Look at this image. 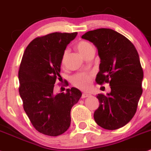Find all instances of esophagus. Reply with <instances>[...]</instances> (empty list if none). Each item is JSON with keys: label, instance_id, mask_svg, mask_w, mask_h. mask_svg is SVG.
<instances>
[{"label": "esophagus", "instance_id": "1", "mask_svg": "<svg viewBox=\"0 0 151 151\" xmlns=\"http://www.w3.org/2000/svg\"><path fill=\"white\" fill-rule=\"evenodd\" d=\"M90 94H88V93H83L82 94V98H86V97H89V96H90Z\"/></svg>", "mask_w": 151, "mask_h": 151}]
</instances>
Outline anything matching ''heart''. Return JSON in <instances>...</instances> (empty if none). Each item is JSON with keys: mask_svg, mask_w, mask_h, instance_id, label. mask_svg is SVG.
I'll return each mask as SVG.
<instances>
[{"mask_svg": "<svg viewBox=\"0 0 151 151\" xmlns=\"http://www.w3.org/2000/svg\"><path fill=\"white\" fill-rule=\"evenodd\" d=\"M77 49L78 50L80 54L83 56H85L88 54L91 49H94L93 45L89 42L86 41H81L77 44ZM68 54V51L65 50L63 52V56L61 58V64L63 65L65 63V60H66L67 56ZM72 83L74 86L78 87L83 90L88 89L91 86L92 83V77L90 75L86 73H79L76 74L72 78Z\"/></svg>", "mask_w": 151, "mask_h": 151, "instance_id": "1", "label": "heart"}]
</instances>
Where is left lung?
<instances>
[{"mask_svg": "<svg viewBox=\"0 0 151 151\" xmlns=\"http://www.w3.org/2000/svg\"><path fill=\"white\" fill-rule=\"evenodd\" d=\"M83 39L93 43L100 58L96 83H109L111 92L98 94L100 106L94 119L102 128L115 130L132 120L143 93V71L135 47L117 32L100 28L87 32Z\"/></svg>", "mask_w": 151, "mask_h": 151, "instance_id": "8db88e82", "label": "left lung"}]
</instances>
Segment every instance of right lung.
I'll use <instances>...</instances> for the list:
<instances>
[{"label": "right lung", "instance_id": "add662e5", "mask_svg": "<svg viewBox=\"0 0 151 151\" xmlns=\"http://www.w3.org/2000/svg\"><path fill=\"white\" fill-rule=\"evenodd\" d=\"M77 32H54L39 37L23 54L18 72L19 93L23 108L32 124L44 135L57 136L68 130L70 110L82 93L76 88L54 93L61 77V58Z\"/></svg>", "mask_w": 151, "mask_h": 151}]
</instances>
